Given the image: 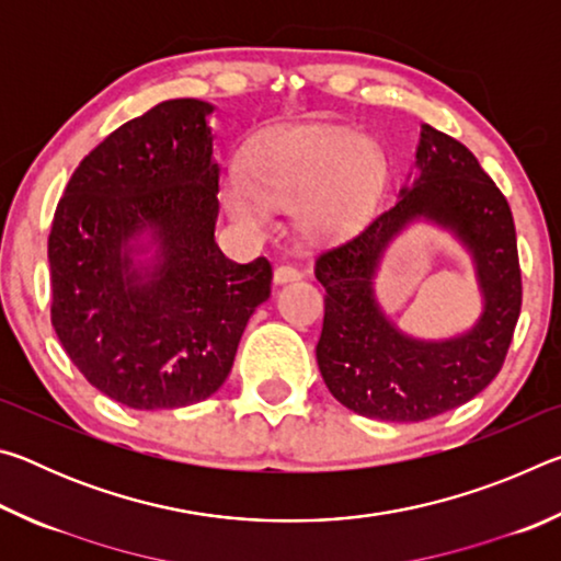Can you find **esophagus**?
<instances>
[{
	"instance_id": "1",
	"label": "esophagus",
	"mask_w": 561,
	"mask_h": 561,
	"mask_svg": "<svg viewBox=\"0 0 561 561\" xmlns=\"http://www.w3.org/2000/svg\"><path fill=\"white\" fill-rule=\"evenodd\" d=\"M297 279H301V272L297 267H291V264H282V267L274 270V284H289Z\"/></svg>"
}]
</instances>
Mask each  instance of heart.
I'll list each match as a JSON object with an SVG mask.
<instances>
[{
	"mask_svg": "<svg viewBox=\"0 0 561 561\" xmlns=\"http://www.w3.org/2000/svg\"><path fill=\"white\" fill-rule=\"evenodd\" d=\"M381 153L346 130L284 133L250 158L232 156L222 173V201L234 222L262 227L270 205H297L307 234H327L354 220L381 185Z\"/></svg>",
	"mask_w": 561,
	"mask_h": 561,
	"instance_id": "obj_1",
	"label": "heart"
}]
</instances>
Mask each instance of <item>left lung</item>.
<instances>
[{
    "instance_id": "obj_1",
    "label": "left lung",
    "mask_w": 561,
    "mask_h": 561,
    "mask_svg": "<svg viewBox=\"0 0 561 561\" xmlns=\"http://www.w3.org/2000/svg\"><path fill=\"white\" fill-rule=\"evenodd\" d=\"M417 224L450 233L471 257L483 307L458 335H408L375 297L385 250ZM314 274L327 289L317 364L348 411L417 423L468 403L502 368L522 307L515 222L478 158L428 123L393 203L321 250Z\"/></svg>"
}]
</instances>
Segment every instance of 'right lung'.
<instances>
[{"label": "right lung", "mask_w": 561, "mask_h": 561, "mask_svg": "<svg viewBox=\"0 0 561 561\" xmlns=\"http://www.w3.org/2000/svg\"><path fill=\"white\" fill-rule=\"evenodd\" d=\"M201 99L123 123L73 170L49 234L51 324L116 403L170 411L217 393L272 267L215 242L220 165Z\"/></svg>", "instance_id": "right-lung-1"}]
</instances>
